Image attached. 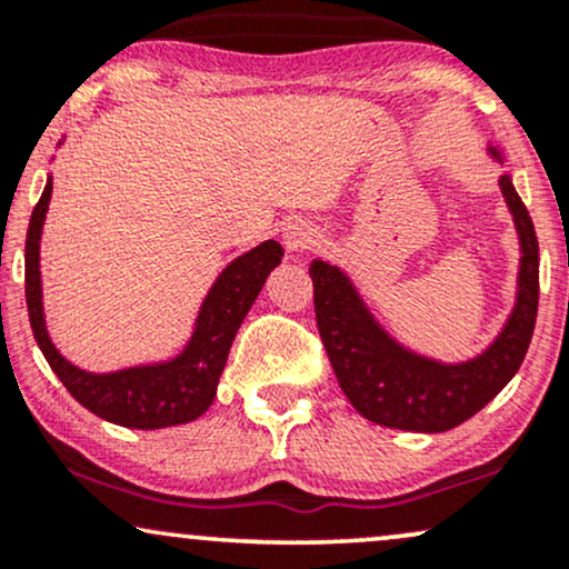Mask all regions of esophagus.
<instances>
[{
  "mask_svg": "<svg viewBox=\"0 0 569 569\" xmlns=\"http://www.w3.org/2000/svg\"><path fill=\"white\" fill-rule=\"evenodd\" d=\"M321 243V232H318V227H312L310 221H291L289 227H286L283 232V246L289 248L291 253L297 251H307V248L318 246Z\"/></svg>",
  "mask_w": 569,
  "mask_h": 569,
  "instance_id": "obj_1",
  "label": "esophagus"
}]
</instances>
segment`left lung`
<instances>
[{
  "instance_id": "1",
  "label": "left lung",
  "mask_w": 569,
  "mask_h": 569,
  "mask_svg": "<svg viewBox=\"0 0 569 569\" xmlns=\"http://www.w3.org/2000/svg\"><path fill=\"white\" fill-rule=\"evenodd\" d=\"M487 152L502 166V152L495 143H489ZM498 184L519 234L516 299L498 337L466 361L447 363L401 345L377 321L342 267L323 259L310 262L323 348L339 388L369 422L415 433H443L485 409L525 361L538 316V238L511 173H502Z\"/></svg>"
}]
</instances>
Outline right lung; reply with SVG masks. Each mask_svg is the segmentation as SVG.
I'll list each match as a JSON object with an SVG mask.
<instances>
[{"instance_id":"obj_1","label":"right lung","mask_w":569,"mask_h":569,"mask_svg":"<svg viewBox=\"0 0 569 569\" xmlns=\"http://www.w3.org/2000/svg\"><path fill=\"white\" fill-rule=\"evenodd\" d=\"M50 194H53V176H48V184L34 206L29 232H26V307H29L31 331L50 369L84 409L114 426L158 430L198 420L217 398L219 377L230 356L232 339L251 305L257 302L267 276L280 264L283 248L278 240H264L232 259L208 289L194 318L192 335L176 356L166 361L96 375L63 358L48 335L39 243H42Z\"/></svg>"}]
</instances>
